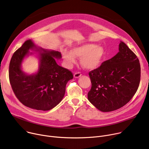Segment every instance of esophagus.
Returning a JSON list of instances; mask_svg holds the SVG:
<instances>
[{
    "label": "esophagus",
    "instance_id": "1",
    "mask_svg": "<svg viewBox=\"0 0 149 149\" xmlns=\"http://www.w3.org/2000/svg\"><path fill=\"white\" fill-rule=\"evenodd\" d=\"M81 76V74L80 72H75L74 74V77L75 78H79Z\"/></svg>",
    "mask_w": 149,
    "mask_h": 149
}]
</instances>
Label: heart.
Masks as SVG:
<instances>
[{
  "label": "heart",
  "mask_w": 149,
  "mask_h": 149,
  "mask_svg": "<svg viewBox=\"0 0 149 149\" xmlns=\"http://www.w3.org/2000/svg\"><path fill=\"white\" fill-rule=\"evenodd\" d=\"M105 50L102 46L94 44H82L73 47L71 52L64 50L62 52L66 67L70 68L76 62V58H79L81 65L85 69L91 70L98 68L104 59Z\"/></svg>",
  "instance_id": "obj_1"
}]
</instances>
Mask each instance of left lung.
Returning <instances> with one entry per match:
<instances>
[{"mask_svg": "<svg viewBox=\"0 0 149 149\" xmlns=\"http://www.w3.org/2000/svg\"><path fill=\"white\" fill-rule=\"evenodd\" d=\"M118 51L89 72L92 86L88 100L102 112L123 107L134 96L140 84L141 68L137 56L122 41Z\"/></svg>", "mask_w": 149, "mask_h": 149, "instance_id": "obj_1", "label": "left lung"}]
</instances>
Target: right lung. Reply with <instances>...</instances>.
<instances>
[{"label": "right lung", "mask_w": 149, "mask_h": 149, "mask_svg": "<svg viewBox=\"0 0 149 149\" xmlns=\"http://www.w3.org/2000/svg\"><path fill=\"white\" fill-rule=\"evenodd\" d=\"M29 55H35L39 63L38 71L31 74L24 72L22 67L24 59ZM61 58L60 52L39 47L32 39L26 40L15 51L9 64V81L15 95L24 105L48 111L62 101L66 85L73 75L57 64L56 59Z\"/></svg>", "instance_id": "obj_1"}]
</instances>
